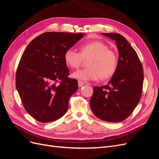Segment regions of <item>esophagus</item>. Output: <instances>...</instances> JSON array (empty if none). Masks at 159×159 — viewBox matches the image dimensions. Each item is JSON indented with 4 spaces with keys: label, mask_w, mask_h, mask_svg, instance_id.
<instances>
[{
    "label": "esophagus",
    "mask_w": 159,
    "mask_h": 159,
    "mask_svg": "<svg viewBox=\"0 0 159 159\" xmlns=\"http://www.w3.org/2000/svg\"><path fill=\"white\" fill-rule=\"evenodd\" d=\"M84 83L83 82V81H78V86L80 88H81L82 87V86H84Z\"/></svg>",
    "instance_id": "esophagus-1"
}]
</instances>
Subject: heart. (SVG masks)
Wrapping results in <instances>:
<instances>
[{
    "label": "heart",
    "mask_w": 159,
    "mask_h": 159,
    "mask_svg": "<svg viewBox=\"0 0 159 159\" xmlns=\"http://www.w3.org/2000/svg\"><path fill=\"white\" fill-rule=\"evenodd\" d=\"M66 64L72 69L81 66L84 59H89L88 68L72 73L71 77L82 81H97L102 77L107 79L112 76L117 67V56L108 49V46L99 40L88 42L81 45L80 53L73 48L67 50L64 54Z\"/></svg>",
    "instance_id": "obj_1"
}]
</instances>
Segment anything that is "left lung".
Here are the masks:
<instances>
[{
  "label": "left lung",
  "mask_w": 159,
  "mask_h": 159,
  "mask_svg": "<svg viewBox=\"0 0 159 159\" xmlns=\"http://www.w3.org/2000/svg\"><path fill=\"white\" fill-rule=\"evenodd\" d=\"M115 41L119 52L116 71L106 85L93 87L90 107L99 119L117 123L127 119L140 101L143 66L129 42L117 33H102Z\"/></svg>",
  "instance_id": "1"
}]
</instances>
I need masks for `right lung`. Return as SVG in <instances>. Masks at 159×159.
Returning a JSON list of instances; mask_svg holds the SVG:
<instances>
[{"label":"right lung","mask_w":159,"mask_h":159,"mask_svg":"<svg viewBox=\"0 0 159 159\" xmlns=\"http://www.w3.org/2000/svg\"><path fill=\"white\" fill-rule=\"evenodd\" d=\"M84 34L48 32L32 40L23 52L16 74V87L28 113L41 123L60 119L68 109L78 81L70 74L66 51ZM58 81L60 83H57Z\"/></svg>","instance_id":"add662e5"}]
</instances>
